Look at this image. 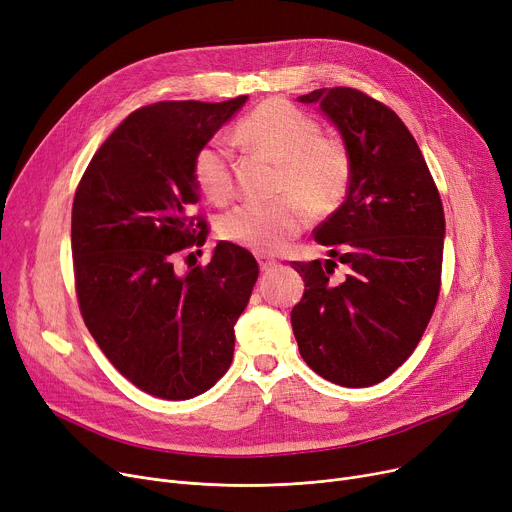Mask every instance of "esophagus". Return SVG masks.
Returning a JSON list of instances; mask_svg holds the SVG:
<instances>
[{"instance_id": "34e87169", "label": "esophagus", "mask_w": 512, "mask_h": 512, "mask_svg": "<svg viewBox=\"0 0 512 512\" xmlns=\"http://www.w3.org/2000/svg\"><path fill=\"white\" fill-rule=\"evenodd\" d=\"M259 259V267L263 272H267V270H272V267H276L278 265V261L276 259H272V257H265V255H259L257 257Z\"/></svg>"}]
</instances>
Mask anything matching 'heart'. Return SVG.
<instances>
[{"label":"heart","instance_id":"obj_1","mask_svg":"<svg viewBox=\"0 0 512 512\" xmlns=\"http://www.w3.org/2000/svg\"><path fill=\"white\" fill-rule=\"evenodd\" d=\"M242 143L280 164L278 193L272 203H242L220 222V234L234 245L274 253L309 222L307 207L324 215L340 207L353 176L351 151L342 139L321 137L319 122L284 99H267L236 126ZM199 191L215 203L232 195L230 145L213 137L193 159Z\"/></svg>","mask_w":512,"mask_h":512}]
</instances>
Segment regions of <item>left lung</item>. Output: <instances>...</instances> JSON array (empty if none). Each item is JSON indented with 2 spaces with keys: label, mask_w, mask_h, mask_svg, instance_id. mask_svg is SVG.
I'll use <instances>...</instances> for the list:
<instances>
[{
  "label": "left lung",
  "mask_w": 512,
  "mask_h": 512,
  "mask_svg": "<svg viewBox=\"0 0 512 512\" xmlns=\"http://www.w3.org/2000/svg\"><path fill=\"white\" fill-rule=\"evenodd\" d=\"M319 103L351 151L344 203L313 234L326 263L292 261L305 294L290 313L305 363L344 388L380 384L417 348L438 303L444 207L413 134L388 105L351 87L299 97ZM340 260L349 274L336 283Z\"/></svg>",
  "instance_id": "obj_1"
}]
</instances>
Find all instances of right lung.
Listing matches in <instances>:
<instances>
[{
	"label": "right lung",
	"instance_id": "right-lung-1",
	"mask_svg": "<svg viewBox=\"0 0 512 512\" xmlns=\"http://www.w3.org/2000/svg\"><path fill=\"white\" fill-rule=\"evenodd\" d=\"M245 101L141 107L105 139L76 186L80 315L110 363L157 398L199 396L228 371L234 324L259 276L255 257L224 240L205 267L174 270L180 251L207 238L203 213H193L195 153Z\"/></svg>",
	"mask_w": 512,
	"mask_h": 512
}]
</instances>
